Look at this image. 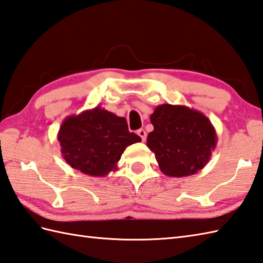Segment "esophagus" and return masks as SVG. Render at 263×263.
Segmentation results:
<instances>
[{
  "mask_svg": "<svg viewBox=\"0 0 263 263\" xmlns=\"http://www.w3.org/2000/svg\"><path fill=\"white\" fill-rule=\"evenodd\" d=\"M137 133H138V136H139L140 138H141L142 141L144 142L145 139H146V132H145L143 129H140V130H138Z\"/></svg>",
  "mask_w": 263,
  "mask_h": 263,
  "instance_id": "obj_1",
  "label": "esophagus"
}]
</instances>
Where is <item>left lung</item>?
<instances>
[{
  "label": "left lung",
  "mask_w": 263,
  "mask_h": 263,
  "mask_svg": "<svg viewBox=\"0 0 263 263\" xmlns=\"http://www.w3.org/2000/svg\"><path fill=\"white\" fill-rule=\"evenodd\" d=\"M154 131L146 146L163 175L187 177L203 169L215 149L217 136L210 119L184 105L162 104L150 115Z\"/></svg>",
  "instance_id": "obj_1"
}]
</instances>
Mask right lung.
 <instances>
[{
  "mask_svg": "<svg viewBox=\"0 0 263 263\" xmlns=\"http://www.w3.org/2000/svg\"><path fill=\"white\" fill-rule=\"evenodd\" d=\"M57 137L66 162L94 177L115 172L126 146L141 141V138L129 131L125 118L101 106L67 117Z\"/></svg>",
  "mask_w": 263,
  "mask_h": 263,
  "instance_id": "add662e5",
  "label": "right lung"
}]
</instances>
